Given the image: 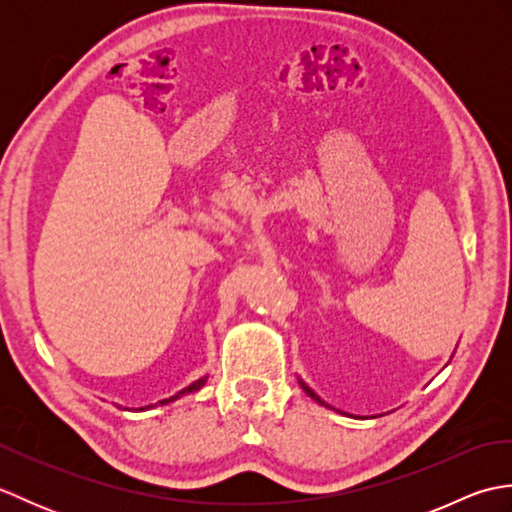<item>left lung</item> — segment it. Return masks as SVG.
I'll list each match as a JSON object with an SVG mask.
<instances>
[{
	"mask_svg": "<svg viewBox=\"0 0 512 512\" xmlns=\"http://www.w3.org/2000/svg\"><path fill=\"white\" fill-rule=\"evenodd\" d=\"M299 385L303 387V391H306V394H308L310 398H314V400H317V402H319V405H325V407H330V405H328V402H323V400H321V398H319L317 394H314V391H312V389H310V387H308L306 383H303V380H301V378H299ZM330 409H332V407H330Z\"/></svg>",
	"mask_w": 512,
	"mask_h": 512,
	"instance_id": "left-lung-1",
	"label": "left lung"
}]
</instances>
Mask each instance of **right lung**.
Wrapping results in <instances>:
<instances>
[{"instance_id":"right-lung-1","label":"right lung","mask_w":512,"mask_h":512,"mask_svg":"<svg viewBox=\"0 0 512 512\" xmlns=\"http://www.w3.org/2000/svg\"><path fill=\"white\" fill-rule=\"evenodd\" d=\"M206 378L209 376H202V378H198L195 380V383H191L189 387H184L182 391H178L176 396H169V398H165V400H158L156 405H147V407H140V409H136V411H147V409H154V407H158V405H169V402H173V400H178V398H182V396H187V394H193V391H198V389H202L204 387V383H206ZM127 409V407H125Z\"/></svg>"}]
</instances>
